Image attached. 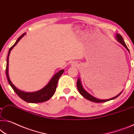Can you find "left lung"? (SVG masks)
<instances>
[{"label":"left lung","instance_id":"obj_1","mask_svg":"<svg viewBox=\"0 0 134 134\" xmlns=\"http://www.w3.org/2000/svg\"><path fill=\"white\" fill-rule=\"evenodd\" d=\"M116 39L117 40L119 41V42L120 43V44H122L123 46H124L125 48H126L128 51H129L128 48H127L126 45L125 44V42H124V41H123V39L122 38V36L120 35V34H117L116 35ZM77 88L78 90H79V91L80 92V93L81 94L82 96H83V97L85 98L86 99H87V100H90V101L92 102H97V103H100V102H107V101H108V100H112V99H114L116 98L117 97H118V96L120 95V94L122 93V92L121 93L118 94V95L115 96V97L113 98H111L110 99H106V100H100V99H96L95 98H94L93 96H92L91 94H90L89 93H88L81 86V82H80V80L79 79L77 80Z\"/></svg>","mask_w":134,"mask_h":134}]
</instances>
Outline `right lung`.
<instances>
[{"instance_id": "1", "label": "right lung", "mask_w": 134, "mask_h": 134, "mask_svg": "<svg viewBox=\"0 0 134 134\" xmlns=\"http://www.w3.org/2000/svg\"><path fill=\"white\" fill-rule=\"evenodd\" d=\"M26 33H24L23 35H21L18 40L16 41L15 44L12 46L11 48H9V52H8V57H7V68H6V74H7V79L8 81V83L11 86L12 89L15 92L16 94L19 96V97L24 100V101L30 102V103H40V102H46L47 100L50 99L52 97L53 94H54V92L56 90L57 83H58L59 79H60V76L62 75L64 70H60L56 74L53 76L52 79H51L50 82L48 83V84L46 86L42 88V89L37 91L35 92H32V93H27V92H24L21 90H18V88H16L14 86L12 83H11V80H9V75H8V59H9V53L11 52V50L14 48V46H16L18 41L21 40L22 37L25 35Z\"/></svg>"}]
</instances>
